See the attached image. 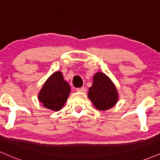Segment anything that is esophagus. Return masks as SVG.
I'll return each instance as SVG.
<instances>
[{
	"label": "esophagus",
	"instance_id": "34e87169",
	"mask_svg": "<svg viewBox=\"0 0 160 160\" xmlns=\"http://www.w3.org/2000/svg\"><path fill=\"white\" fill-rule=\"evenodd\" d=\"M76 90L77 92H85L87 91V89L85 87H80V88H77Z\"/></svg>",
	"mask_w": 160,
	"mask_h": 160
}]
</instances>
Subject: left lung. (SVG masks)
Here are the masks:
<instances>
[{
	"mask_svg": "<svg viewBox=\"0 0 160 160\" xmlns=\"http://www.w3.org/2000/svg\"><path fill=\"white\" fill-rule=\"evenodd\" d=\"M88 96L99 110H107L118 101V92L112 80L105 73L98 72L93 77V83L89 89Z\"/></svg>",
	"mask_w": 160,
	"mask_h": 160,
	"instance_id": "left-lung-1",
	"label": "left lung"
}]
</instances>
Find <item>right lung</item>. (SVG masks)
<instances>
[{"instance_id": "add662e5", "label": "right lung", "mask_w": 160, "mask_h": 160, "mask_svg": "<svg viewBox=\"0 0 160 160\" xmlns=\"http://www.w3.org/2000/svg\"><path fill=\"white\" fill-rule=\"evenodd\" d=\"M71 87L60 71L54 73L46 80L38 94V100L45 108L59 111L66 102Z\"/></svg>"}]
</instances>
